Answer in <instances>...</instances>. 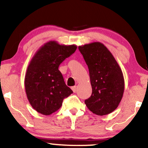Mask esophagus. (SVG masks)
<instances>
[{
    "mask_svg": "<svg viewBox=\"0 0 148 148\" xmlns=\"http://www.w3.org/2000/svg\"><path fill=\"white\" fill-rule=\"evenodd\" d=\"M72 91L74 92H76V86L72 87Z\"/></svg>",
    "mask_w": 148,
    "mask_h": 148,
    "instance_id": "34e87169",
    "label": "esophagus"
}]
</instances>
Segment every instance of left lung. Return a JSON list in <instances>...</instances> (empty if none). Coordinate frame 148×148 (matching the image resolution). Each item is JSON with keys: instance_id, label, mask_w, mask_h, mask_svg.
Instances as JSON below:
<instances>
[{"instance_id": "left-lung-1", "label": "left lung", "mask_w": 148, "mask_h": 148, "mask_svg": "<svg viewBox=\"0 0 148 148\" xmlns=\"http://www.w3.org/2000/svg\"><path fill=\"white\" fill-rule=\"evenodd\" d=\"M79 49L88 67L92 88L85 105L97 115L112 112L123 95L125 83L121 69L109 49L100 42L79 46Z\"/></svg>"}]
</instances>
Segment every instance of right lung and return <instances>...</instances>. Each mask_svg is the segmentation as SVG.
Masks as SVG:
<instances>
[{
    "label": "right lung",
    "instance_id": "add662e5",
    "mask_svg": "<svg viewBox=\"0 0 148 148\" xmlns=\"http://www.w3.org/2000/svg\"><path fill=\"white\" fill-rule=\"evenodd\" d=\"M76 45H60L51 40L39 48L28 65L25 88L28 101L36 111L50 115L73 93L58 70L60 64L76 51Z\"/></svg>",
    "mask_w": 148,
    "mask_h": 148
}]
</instances>
